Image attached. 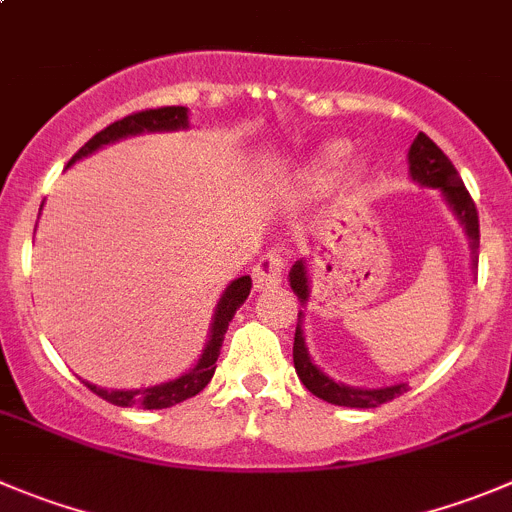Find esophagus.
Masks as SVG:
<instances>
[{
  "mask_svg": "<svg viewBox=\"0 0 512 512\" xmlns=\"http://www.w3.org/2000/svg\"><path fill=\"white\" fill-rule=\"evenodd\" d=\"M253 279V289L264 291L271 289V286H279L281 279H284V259H281V253H266L264 259L256 264L251 274Z\"/></svg>",
  "mask_w": 512,
  "mask_h": 512,
  "instance_id": "obj_1",
  "label": "esophagus"
}]
</instances>
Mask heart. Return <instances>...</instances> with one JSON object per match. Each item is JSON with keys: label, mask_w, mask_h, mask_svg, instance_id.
Returning a JSON list of instances; mask_svg holds the SVG:
<instances>
[{"label": "heart", "mask_w": 512, "mask_h": 512, "mask_svg": "<svg viewBox=\"0 0 512 512\" xmlns=\"http://www.w3.org/2000/svg\"><path fill=\"white\" fill-rule=\"evenodd\" d=\"M347 158H349V145L344 143L326 145V148L319 153V158L314 160V168H311V183L319 188L332 186Z\"/></svg>", "instance_id": "obj_1"}]
</instances>
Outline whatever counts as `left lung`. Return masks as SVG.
I'll return each instance as SVG.
<instances>
[{
	"label": "left lung",
	"instance_id": "left-lung-1",
	"mask_svg": "<svg viewBox=\"0 0 512 512\" xmlns=\"http://www.w3.org/2000/svg\"><path fill=\"white\" fill-rule=\"evenodd\" d=\"M407 163H410V175L415 183H420L422 188H435L442 193V201L447 203V208L452 211V216L460 221L462 231H465L467 243H470V256L472 266H478V251H480V221H478V208L472 203L470 193H467L465 183H462L460 173L455 170V165L450 163L445 153L427 138L425 133H420L415 138V143L410 145V153H407ZM289 284L294 289V294L299 296L301 306H306L311 294V276H309V264L306 259L294 261L289 271ZM294 367L299 379L304 382V387L311 394H316L319 399L329 402V405L339 407H359V410H367V407H379L389 399L399 397L405 392L407 384H392V387H352V384H344L332 379L329 374L321 372L314 362H311V354L306 349L304 339V311H299V321H296V334H294Z\"/></svg>",
	"mask_w": 512,
	"mask_h": 512
}]
</instances>
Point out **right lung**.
Here are the masks:
<instances>
[{"mask_svg": "<svg viewBox=\"0 0 512 512\" xmlns=\"http://www.w3.org/2000/svg\"><path fill=\"white\" fill-rule=\"evenodd\" d=\"M188 128V107H158V110H143V113H133L128 118L118 120V123L107 125L105 130H100L97 135H92L75 155L67 163L70 168L77 160L87 158L95 150L105 148L110 143H118V140L130 138V135L140 133H170V130H183ZM251 294V276H241V279H233L226 286V291L218 299L216 311H213L211 329H208V342L203 347V354L198 357L196 367L183 372L180 377L170 379V382L153 384V387H140V389H105L97 387V384L85 382L97 397L107 399L110 405L118 407H143V410H163V407H173L178 402L188 397H196L208 382H211L213 372H216V359L221 354L223 337L228 332V324H231L233 314H236L238 306L248 299Z\"/></svg>", "mask_w": 512, "mask_h": 512, "instance_id": "add662e5", "label": "right lung"}]
</instances>
